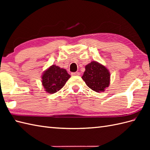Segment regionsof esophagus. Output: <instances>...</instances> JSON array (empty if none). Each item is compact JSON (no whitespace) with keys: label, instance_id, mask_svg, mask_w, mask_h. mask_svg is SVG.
I'll list each match as a JSON object with an SVG mask.
<instances>
[{"label":"esophagus","instance_id":"1","mask_svg":"<svg viewBox=\"0 0 150 150\" xmlns=\"http://www.w3.org/2000/svg\"><path fill=\"white\" fill-rule=\"evenodd\" d=\"M80 75V73L78 72V71L71 73V75H73V76H77V75Z\"/></svg>","mask_w":150,"mask_h":150}]
</instances>
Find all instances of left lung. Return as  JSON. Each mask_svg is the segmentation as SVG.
Listing matches in <instances>:
<instances>
[{
  "mask_svg": "<svg viewBox=\"0 0 150 150\" xmlns=\"http://www.w3.org/2000/svg\"><path fill=\"white\" fill-rule=\"evenodd\" d=\"M85 69L82 79L92 90L99 93L109 86L110 73L104 66L92 61L86 66Z\"/></svg>",
  "mask_w": 150,
  "mask_h": 150,
  "instance_id": "left-lung-1",
  "label": "left lung"
}]
</instances>
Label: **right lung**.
Listing matches in <instances>:
<instances>
[{
  "instance_id": "right-lung-1",
  "label": "right lung",
  "mask_w": 150,
  "mask_h": 150,
  "mask_svg": "<svg viewBox=\"0 0 150 150\" xmlns=\"http://www.w3.org/2000/svg\"><path fill=\"white\" fill-rule=\"evenodd\" d=\"M69 78L70 75L65 69L52 65L43 73L42 83L46 91L53 94L60 90Z\"/></svg>"
}]
</instances>
